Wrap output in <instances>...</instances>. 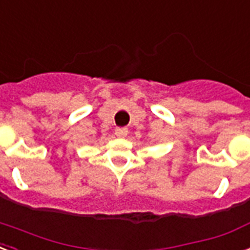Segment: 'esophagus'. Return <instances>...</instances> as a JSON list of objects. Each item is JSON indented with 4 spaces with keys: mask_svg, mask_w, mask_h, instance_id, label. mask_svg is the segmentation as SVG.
<instances>
[{
    "mask_svg": "<svg viewBox=\"0 0 250 250\" xmlns=\"http://www.w3.org/2000/svg\"><path fill=\"white\" fill-rule=\"evenodd\" d=\"M115 134L119 137V138H125L127 135V129L126 127H116Z\"/></svg>",
    "mask_w": 250,
    "mask_h": 250,
    "instance_id": "34e87169",
    "label": "esophagus"
}]
</instances>
